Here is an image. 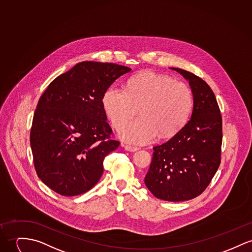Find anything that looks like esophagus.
<instances>
[{"mask_svg": "<svg viewBox=\"0 0 252 252\" xmlns=\"http://www.w3.org/2000/svg\"><path fill=\"white\" fill-rule=\"evenodd\" d=\"M125 150L126 151H128V152H136L138 150L137 147H133V146H129V145H125L124 146Z\"/></svg>", "mask_w": 252, "mask_h": 252, "instance_id": "obj_1", "label": "esophagus"}]
</instances>
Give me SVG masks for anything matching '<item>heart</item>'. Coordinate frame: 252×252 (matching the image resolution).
<instances>
[{
    "label": "heart",
    "mask_w": 252,
    "mask_h": 252,
    "mask_svg": "<svg viewBox=\"0 0 252 252\" xmlns=\"http://www.w3.org/2000/svg\"><path fill=\"white\" fill-rule=\"evenodd\" d=\"M105 115L116 129H122L133 120L140 109L141 119L121 132V137L132 144H146L176 134L187 123L193 95L182 81L144 71L131 78L126 92L109 87L101 98Z\"/></svg>",
    "instance_id": "obj_1"
}]
</instances>
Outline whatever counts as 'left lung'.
Returning <instances> with one entry per match:
<instances>
[{
  "label": "left lung",
  "instance_id": "obj_1",
  "mask_svg": "<svg viewBox=\"0 0 252 252\" xmlns=\"http://www.w3.org/2000/svg\"><path fill=\"white\" fill-rule=\"evenodd\" d=\"M189 81L191 119L169 141L154 147L145 184L155 197L184 201L201 194L220 164L222 120L212 89L188 71L172 68Z\"/></svg>",
  "mask_w": 252,
  "mask_h": 252
}]
</instances>
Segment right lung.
I'll return each mask as SVG.
<instances>
[{
  "mask_svg": "<svg viewBox=\"0 0 252 252\" xmlns=\"http://www.w3.org/2000/svg\"><path fill=\"white\" fill-rule=\"evenodd\" d=\"M130 71L115 63L79 62L54 79L39 98L31 147L36 174L56 193L83 194L101 177L104 157L120 145L111 138L101 98Z\"/></svg>",
  "mask_w": 252,
  "mask_h": 252,
  "instance_id": "right-lung-1",
  "label": "right lung"
}]
</instances>
